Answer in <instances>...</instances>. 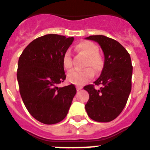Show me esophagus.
<instances>
[{"label":"esophagus","mask_w":150,"mask_h":150,"mask_svg":"<svg viewBox=\"0 0 150 150\" xmlns=\"http://www.w3.org/2000/svg\"><path fill=\"white\" fill-rule=\"evenodd\" d=\"M82 88H83V87L82 86H76V90H77V91H79V90H81Z\"/></svg>","instance_id":"esophagus-1"}]
</instances>
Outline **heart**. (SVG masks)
Masks as SVG:
<instances>
[{"instance_id": "heart-1", "label": "heart", "mask_w": 150, "mask_h": 150, "mask_svg": "<svg viewBox=\"0 0 150 150\" xmlns=\"http://www.w3.org/2000/svg\"><path fill=\"white\" fill-rule=\"evenodd\" d=\"M76 51L87 57L83 71H72L67 74L70 83L76 86H83L94 76V72L99 74L104 67V60L98 54L99 48L95 43L89 40L80 41L75 46ZM62 63L64 69L69 71L73 66L72 55L70 50H67L63 55Z\"/></svg>"}]
</instances>
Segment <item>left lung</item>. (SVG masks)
<instances>
[{
  "mask_svg": "<svg viewBox=\"0 0 150 150\" xmlns=\"http://www.w3.org/2000/svg\"><path fill=\"white\" fill-rule=\"evenodd\" d=\"M86 39L98 43L104 54V64L100 77L94 82L101 85L84 86L89 94L85 108L91 120L108 122L115 120L126 105L132 90V67L129 53L118 41L104 35L89 36Z\"/></svg>",
  "mask_w": 150,
  "mask_h": 150,
  "instance_id": "left-lung-1",
  "label": "left lung"
}]
</instances>
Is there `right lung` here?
I'll use <instances>...</instances> for the list:
<instances>
[{
	"label": "right lung",
	"instance_id": "right-lung-1",
	"mask_svg": "<svg viewBox=\"0 0 150 150\" xmlns=\"http://www.w3.org/2000/svg\"><path fill=\"white\" fill-rule=\"evenodd\" d=\"M73 41L58 34L42 36L30 42L18 59L21 97L29 113L43 124L62 121L76 95L74 85L57 86L66 79L62 58Z\"/></svg>",
	"mask_w": 150,
	"mask_h": 150
}]
</instances>
